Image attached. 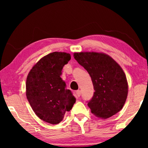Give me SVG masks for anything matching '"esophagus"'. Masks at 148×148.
Masks as SVG:
<instances>
[{
	"label": "esophagus",
	"instance_id": "esophagus-1",
	"mask_svg": "<svg viewBox=\"0 0 148 148\" xmlns=\"http://www.w3.org/2000/svg\"><path fill=\"white\" fill-rule=\"evenodd\" d=\"M76 94L77 97H79L81 96V94H82V92H81V90H77L76 91Z\"/></svg>",
	"mask_w": 148,
	"mask_h": 148
}]
</instances>
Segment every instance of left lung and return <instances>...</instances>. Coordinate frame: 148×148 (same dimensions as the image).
I'll return each instance as SVG.
<instances>
[{
	"label": "left lung",
	"mask_w": 148,
	"mask_h": 148,
	"mask_svg": "<svg viewBox=\"0 0 148 148\" xmlns=\"http://www.w3.org/2000/svg\"><path fill=\"white\" fill-rule=\"evenodd\" d=\"M74 58L92 78L95 92L88 106L93 114L106 119L119 112L128 94L126 76L119 64L98 52L75 53Z\"/></svg>",
	"instance_id": "1"
}]
</instances>
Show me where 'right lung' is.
Here are the masks:
<instances>
[{"mask_svg":"<svg viewBox=\"0 0 148 148\" xmlns=\"http://www.w3.org/2000/svg\"><path fill=\"white\" fill-rule=\"evenodd\" d=\"M71 60L66 52H54L34 65L26 80V96L36 114L42 121L56 125L75 103L71 91L60 77L63 66Z\"/></svg>","mask_w":148,"mask_h":148,"instance_id":"add662e5","label":"right lung"}]
</instances>
